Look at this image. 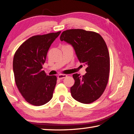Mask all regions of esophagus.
<instances>
[{"mask_svg": "<svg viewBox=\"0 0 134 134\" xmlns=\"http://www.w3.org/2000/svg\"><path fill=\"white\" fill-rule=\"evenodd\" d=\"M67 76V75H59L58 76V79L60 80V79H64V78H65Z\"/></svg>", "mask_w": 134, "mask_h": 134, "instance_id": "1", "label": "esophagus"}]
</instances>
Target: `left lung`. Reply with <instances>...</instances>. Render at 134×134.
I'll return each mask as SVG.
<instances>
[{
  "label": "left lung",
  "instance_id": "obj_1",
  "mask_svg": "<svg viewBox=\"0 0 134 134\" xmlns=\"http://www.w3.org/2000/svg\"><path fill=\"white\" fill-rule=\"evenodd\" d=\"M60 40L72 45L80 62L86 66V74H75L70 87L72 97L89 104L100 98L107 86L110 73V55L107 45L99 34L82 29L62 32Z\"/></svg>",
  "mask_w": 134,
  "mask_h": 134
}]
</instances>
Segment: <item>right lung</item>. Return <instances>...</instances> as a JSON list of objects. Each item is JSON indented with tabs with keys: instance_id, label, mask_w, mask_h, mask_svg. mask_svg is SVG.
Instances as JSON below:
<instances>
[{
	"instance_id": "right-lung-1",
	"label": "right lung",
	"mask_w": 134,
	"mask_h": 134,
	"mask_svg": "<svg viewBox=\"0 0 134 134\" xmlns=\"http://www.w3.org/2000/svg\"><path fill=\"white\" fill-rule=\"evenodd\" d=\"M60 32L30 37L14 54L15 82L22 96L32 105H44L52 98L57 76L47 75L42 69L50 46Z\"/></svg>"
}]
</instances>
